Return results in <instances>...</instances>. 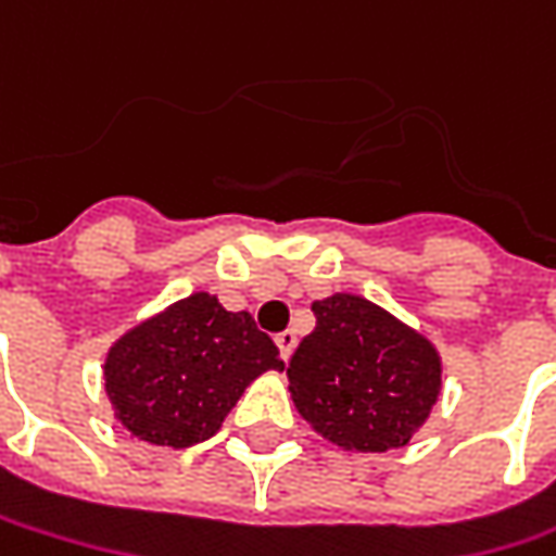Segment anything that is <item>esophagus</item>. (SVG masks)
Listing matches in <instances>:
<instances>
[{
    "label": "esophagus",
    "instance_id": "1",
    "mask_svg": "<svg viewBox=\"0 0 556 556\" xmlns=\"http://www.w3.org/2000/svg\"><path fill=\"white\" fill-rule=\"evenodd\" d=\"M275 343H278V350H281V358L288 362L290 355H293V350H296V333L281 331L278 337H275Z\"/></svg>",
    "mask_w": 556,
    "mask_h": 556
}]
</instances>
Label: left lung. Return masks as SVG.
<instances>
[{
    "label": "left lung",
    "instance_id": "left-lung-1",
    "mask_svg": "<svg viewBox=\"0 0 556 556\" xmlns=\"http://www.w3.org/2000/svg\"><path fill=\"white\" fill-rule=\"evenodd\" d=\"M312 312L315 331L288 365L296 412L350 452L405 445L442 387L433 343L355 293L315 300Z\"/></svg>",
    "mask_w": 556,
    "mask_h": 556
}]
</instances>
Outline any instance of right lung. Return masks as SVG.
<instances>
[{
	"label": "right lung",
	"mask_w": 556,
	"mask_h": 556,
	"mask_svg": "<svg viewBox=\"0 0 556 556\" xmlns=\"http://www.w3.org/2000/svg\"><path fill=\"white\" fill-rule=\"evenodd\" d=\"M268 368L281 371L285 362L250 312L191 293L119 337L104 362V390L132 437L188 448L213 437Z\"/></svg>",
	"instance_id": "1"
}]
</instances>
